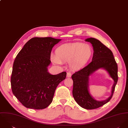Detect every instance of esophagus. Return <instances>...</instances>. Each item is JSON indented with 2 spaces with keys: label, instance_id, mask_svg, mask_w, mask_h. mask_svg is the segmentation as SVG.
Instances as JSON below:
<instances>
[{
  "label": "esophagus",
  "instance_id": "obj_1",
  "mask_svg": "<svg viewBox=\"0 0 128 128\" xmlns=\"http://www.w3.org/2000/svg\"><path fill=\"white\" fill-rule=\"evenodd\" d=\"M71 76H72V74H71V73L70 72H68L67 73V77L70 78V77H71Z\"/></svg>",
  "mask_w": 128,
  "mask_h": 128
}]
</instances>
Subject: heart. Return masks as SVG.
I'll return each instance as SVG.
<instances>
[{
	"instance_id": "1",
	"label": "heart",
	"mask_w": 128,
	"mask_h": 128,
	"mask_svg": "<svg viewBox=\"0 0 128 128\" xmlns=\"http://www.w3.org/2000/svg\"><path fill=\"white\" fill-rule=\"evenodd\" d=\"M92 48L88 44L75 43L64 44L55 50V55L51 56L55 64L70 61L71 67L77 68L83 66L90 60L92 54Z\"/></svg>"
}]
</instances>
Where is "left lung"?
I'll return each mask as SVG.
<instances>
[{
    "label": "left lung",
    "instance_id": "left-lung-1",
    "mask_svg": "<svg viewBox=\"0 0 128 128\" xmlns=\"http://www.w3.org/2000/svg\"><path fill=\"white\" fill-rule=\"evenodd\" d=\"M85 40L91 43L93 46V57L90 64L72 76L73 80V96L80 107L86 109H94L102 106L111 99L118 79V66L112 52L99 40L91 38ZM100 68L106 70L114 80L111 96L103 101L94 100L88 90L89 76Z\"/></svg>",
    "mask_w": 128,
    "mask_h": 128
}]
</instances>
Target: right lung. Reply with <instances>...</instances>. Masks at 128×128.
<instances>
[{
  "label": "right lung",
  "instance_id": "add662e5",
  "mask_svg": "<svg viewBox=\"0 0 128 128\" xmlns=\"http://www.w3.org/2000/svg\"><path fill=\"white\" fill-rule=\"evenodd\" d=\"M61 40L51 37L32 38L16 56L11 77V88L26 108H46L52 102L57 86L65 79L66 72L53 75L48 70L52 49Z\"/></svg>",
  "mask_w": 128,
  "mask_h": 128
}]
</instances>
